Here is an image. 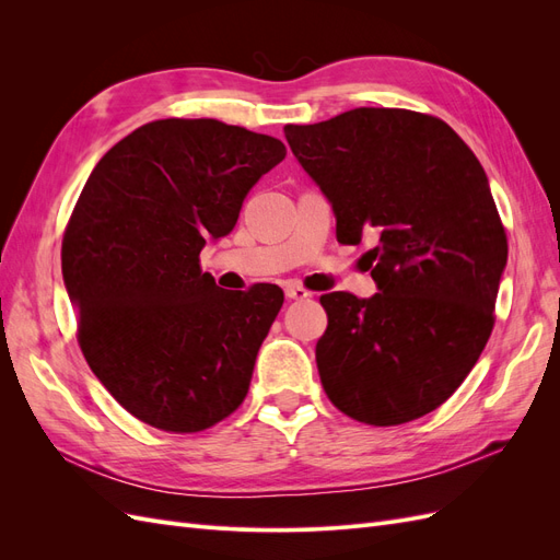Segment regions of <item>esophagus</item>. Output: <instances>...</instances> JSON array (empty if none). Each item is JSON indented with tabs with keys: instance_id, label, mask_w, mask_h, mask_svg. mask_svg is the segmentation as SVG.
I'll return each instance as SVG.
<instances>
[{
	"instance_id": "obj_1",
	"label": "esophagus",
	"mask_w": 560,
	"mask_h": 560,
	"mask_svg": "<svg viewBox=\"0 0 560 560\" xmlns=\"http://www.w3.org/2000/svg\"><path fill=\"white\" fill-rule=\"evenodd\" d=\"M284 296L290 299V301H303V299L311 296V292H306V290H303V287H299V284H287V287H284Z\"/></svg>"
}]
</instances>
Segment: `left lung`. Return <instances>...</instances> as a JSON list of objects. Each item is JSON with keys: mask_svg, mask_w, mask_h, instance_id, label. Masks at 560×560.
<instances>
[{"mask_svg": "<svg viewBox=\"0 0 560 560\" xmlns=\"http://www.w3.org/2000/svg\"><path fill=\"white\" fill-rule=\"evenodd\" d=\"M303 171L336 217L338 243L369 252L378 292L319 299L322 387L366 425H401L442 406L477 364L490 331L506 235L479 159L442 118L358 107L284 126Z\"/></svg>", "mask_w": 560, "mask_h": 560, "instance_id": "1", "label": "left lung"}]
</instances>
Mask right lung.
Masks as SVG:
<instances>
[{"label":"right lung","mask_w":560,"mask_h":560,"mask_svg":"<svg viewBox=\"0 0 560 560\" xmlns=\"http://www.w3.org/2000/svg\"><path fill=\"white\" fill-rule=\"evenodd\" d=\"M268 135L214 118H163L100 159L62 238L79 346L128 413L200 432L243 404L282 290L224 292L198 254L284 159Z\"/></svg>","instance_id":"right-lung-1"}]
</instances>
